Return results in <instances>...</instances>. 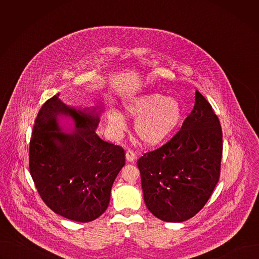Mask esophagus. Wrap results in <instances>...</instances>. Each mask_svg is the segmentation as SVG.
Wrapping results in <instances>:
<instances>
[{
    "label": "esophagus",
    "mask_w": 259,
    "mask_h": 259,
    "mask_svg": "<svg viewBox=\"0 0 259 259\" xmlns=\"http://www.w3.org/2000/svg\"><path fill=\"white\" fill-rule=\"evenodd\" d=\"M136 159V156H135V154H134V152L133 151H131V150H128L127 152H126V160H127V162H133L134 160Z\"/></svg>",
    "instance_id": "obj_1"
}]
</instances>
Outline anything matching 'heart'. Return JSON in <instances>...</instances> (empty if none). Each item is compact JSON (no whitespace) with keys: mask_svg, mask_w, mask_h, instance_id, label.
Here are the masks:
<instances>
[{"mask_svg":"<svg viewBox=\"0 0 259 259\" xmlns=\"http://www.w3.org/2000/svg\"><path fill=\"white\" fill-rule=\"evenodd\" d=\"M126 113L137 119L135 131L146 144L157 145L166 140L178 127L182 119V108L174 98L159 93H149L129 99L125 103ZM109 128L116 134L127 129L125 116L117 109H107Z\"/></svg>","mask_w":259,"mask_h":259,"instance_id":"obj_1","label":"heart"}]
</instances>
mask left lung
Listing matches in <instances>:
<instances>
[{"label": "left lung", "instance_id": "1", "mask_svg": "<svg viewBox=\"0 0 259 259\" xmlns=\"http://www.w3.org/2000/svg\"><path fill=\"white\" fill-rule=\"evenodd\" d=\"M195 100L192 113L172 139L137 161L144 203L167 223H182L195 216L219 180L221 126L199 91Z\"/></svg>", "mask_w": 259, "mask_h": 259}]
</instances>
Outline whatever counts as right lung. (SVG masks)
Listing matches in <instances>:
<instances>
[{"label": "right lung", "mask_w": 259, "mask_h": 259, "mask_svg": "<svg viewBox=\"0 0 259 259\" xmlns=\"http://www.w3.org/2000/svg\"><path fill=\"white\" fill-rule=\"evenodd\" d=\"M58 96L43 104L34 121L29 172L51 210L67 219L89 223L108 207L113 183L125 165V153L96 134L100 120L97 107H72ZM64 119L73 123L69 133L60 125Z\"/></svg>", "instance_id": "obj_1"}]
</instances>
